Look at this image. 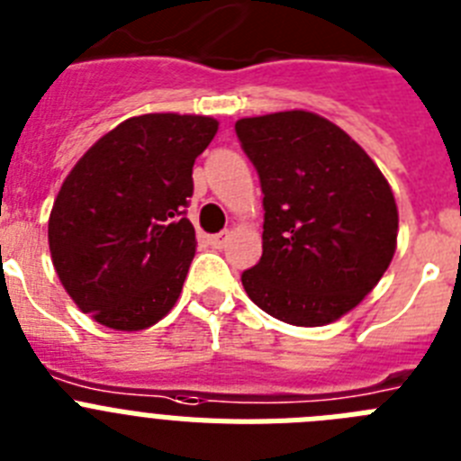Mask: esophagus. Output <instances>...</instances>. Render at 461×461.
<instances>
[{"mask_svg":"<svg viewBox=\"0 0 461 461\" xmlns=\"http://www.w3.org/2000/svg\"><path fill=\"white\" fill-rule=\"evenodd\" d=\"M227 241H230V231H227V230L220 231V234H213L211 239H208V243H211L213 248H222Z\"/></svg>","mask_w":461,"mask_h":461,"instance_id":"obj_1","label":"esophagus"}]
</instances>
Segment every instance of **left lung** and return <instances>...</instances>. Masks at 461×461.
Wrapping results in <instances>:
<instances>
[{"instance_id": "1", "label": "left lung", "mask_w": 461, "mask_h": 461, "mask_svg": "<svg viewBox=\"0 0 461 461\" xmlns=\"http://www.w3.org/2000/svg\"><path fill=\"white\" fill-rule=\"evenodd\" d=\"M262 185V258L248 297L287 325L320 327L357 306L390 267L399 213L385 176L350 136L308 111L236 122Z\"/></svg>"}]
</instances>
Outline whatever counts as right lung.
<instances>
[{
    "label": "right lung",
    "mask_w": 461,
    "mask_h": 461,
    "mask_svg": "<svg viewBox=\"0 0 461 461\" xmlns=\"http://www.w3.org/2000/svg\"><path fill=\"white\" fill-rule=\"evenodd\" d=\"M218 131L206 115L146 113L83 155L48 220L55 271L99 325L136 331L169 313L197 250L192 167Z\"/></svg>",
    "instance_id": "add662e5"
}]
</instances>
